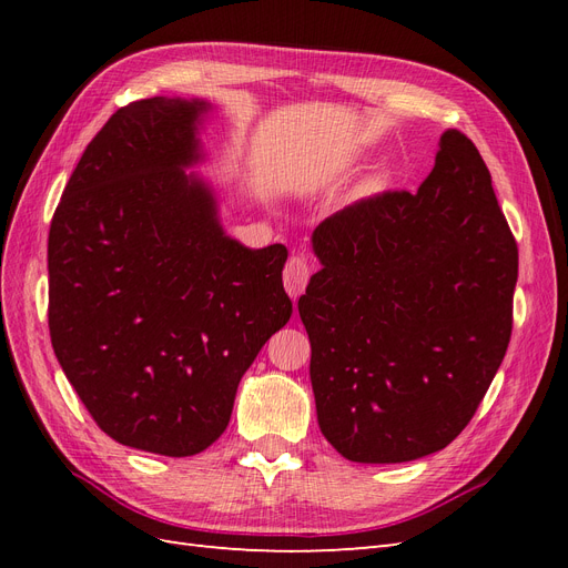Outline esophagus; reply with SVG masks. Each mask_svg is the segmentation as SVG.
<instances>
[{
    "label": "esophagus",
    "mask_w": 568,
    "mask_h": 568,
    "mask_svg": "<svg viewBox=\"0 0 568 568\" xmlns=\"http://www.w3.org/2000/svg\"><path fill=\"white\" fill-rule=\"evenodd\" d=\"M307 280H311V267H307L301 255H291L284 267V286L288 291V296L296 301L305 291Z\"/></svg>",
    "instance_id": "1"
}]
</instances>
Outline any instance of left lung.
Returning a JSON list of instances; mask_svg holds the SVG:
<instances>
[{"label":"left lung","instance_id":"obj_1","mask_svg":"<svg viewBox=\"0 0 568 568\" xmlns=\"http://www.w3.org/2000/svg\"><path fill=\"white\" fill-rule=\"evenodd\" d=\"M415 194L382 192L320 222L298 313L324 438L351 462L450 445L511 336L519 248L469 136H440Z\"/></svg>","mask_w":568,"mask_h":568}]
</instances>
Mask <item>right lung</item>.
Returning a JSON list of instances; mask_svg holds the SVG:
<instances>
[{"instance_id": "1", "label": "right lung", "mask_w": 568, "mask_h": 568, "mask_svg": "<svg viewBox=\"0 0 568 568\" xmlns=\"http://www.w3.org/2000/svg\"><path fill=\"white\" fill-rule=\"evenodd\" d=\"M209 104L118 109L84 149L49 227V334L101 432L189 457L225 432L236 386L291 317L286 246L222 232L201 159Z\"/></svg>"}]
</instances>
